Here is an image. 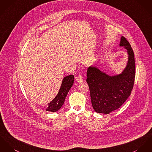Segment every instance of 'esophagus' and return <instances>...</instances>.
I'll use <instances>...</instances> for the list:
<instances>
[{
  "label": "esophagus",
  "instance_id": "esophagus-1",
  "mask_svg": "<svg viewBox=\"0 0 152 152\" xmlns=\"http://www.w3.org/2000/svg\"><path fill=\"white\" fill-rule=\"evenodd\" d=\"M76 80L78 83H82V82H83V81H84L83 76H82L81 75H80L79 76H77L76 77Z\"/></svg>",
  "mask_w": 152,
  "mask_h": 152
}]
</instances>
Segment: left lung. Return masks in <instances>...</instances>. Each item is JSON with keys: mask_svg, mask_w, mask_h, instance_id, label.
Here are the masks:
<instances>
[{"mask_svg": "<svg viewBox=\"0 0 152 152\" xmlns=\"http://www.w3.org/2000/svg\"><path fill=\"white\" fill-rule=\"evenodd\" d=\"M120 46L127 50L129 61L121 74L109 76L98 69L90 66L87 71L91 101L97 113L108 114L118 109L130 95L135 77L134 54L128 40L121 37Z\"/></svg>", "mask_w": 152, "mask_h": 152, "instance_id": "1", "label": "left lung"}]
</instances>
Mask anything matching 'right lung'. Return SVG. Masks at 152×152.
I'll return each instance as SVG.
<instances>
[{"label": "right lung", "instance_id": "add662e5", "mask_svg": "<svg viewBox=\"0 0 152 152\" xmlns=\"http://www.w3.org/2000/svg\"><path fill=\"white\" fill-rule=\"evenodd\" d=\"M73 82L74 76L73 75L67 76L63 79L58 93L55 98L48 104V106L46 109L47 111L56 112L61 107L64 103L67 94L73 84Z\"/></svg>", "mask_w": 152, "mask_h": 152}]
</instances>
